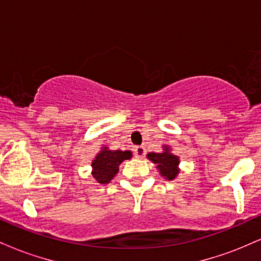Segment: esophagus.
<instances>
[{"label": "esophagus", "instance_id": "1", "mask_svg": "<svg viewBox=\"0 0 261 261\" xmlns=\"http://www.w3.org/2000/svg\"><path fill=\"white\" fill-rule=\"evenodd\" d=\"M146 154V149L143 146H137L136 148H135V155H136L137 158H143Z\"/></svg>", "mask_w": 261, "mask_h": 261}]
</instances>
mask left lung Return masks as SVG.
Here are the masks:
<instances>
[{
  "label": "left lung",
  "mask_w": 261,
  "mask_h": 261,
  "mask_svg": "<svg viewBox=\"0 0 261 261\" xmlns=\"http://www.w3.org/2000/svg\"><path fill=\"white\" fill-rule=\"evenodd\" d=\"M147 158L152 163H154L157 166L155 168L158 169L160 174L164 179L173 180L180 173V168H179L180 160H179L178 155L173 153L170 146L164 145L163 151L160 152V153L149 152L147 154Z\"/></svg>",
  "instance_id": "1"
}]
</instances>
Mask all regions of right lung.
I'll use <instances>...</instances> for the list:
<instances>
[{
    "instance_id": "right-lung-1",
    "label": "right lung",
    "mask_w": 261,
    "mask_h": 261,
    "mask_svg": "<svg viewBox=\"0 0 261 261\" xmlns=\"http://www.w3.org/2000/svg\"><path fill=\"white\" fill-rule=\"evenodd\" d=\"M133 152L121 149H110L103 146L92 161V175L100 184H107L118 174L119 166L124 161L131 160Z\"/></svg>"
}]
</instances>
